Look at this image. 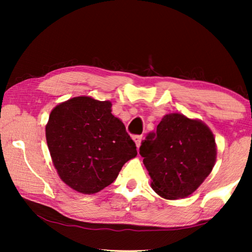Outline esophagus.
I'll use <instances>...</instances> for the list:
<instances>
[{"label": "esophagus", "mask_w": 252, "mask_h": 252, "mask_svg": "<svg viewBox=\"0 0 252 252\" xmlns=\"http://www.w3.org/2000/svg\"><path fill=\"white\" fill-rule=\"evenodd\" d=\"M134 141H135V144L137 147V149H139L140 146H141V141H142V135H135L133 137Z\"/></svg>", "instance_id": "1"}]
</instances>
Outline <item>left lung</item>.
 I'll return each mask as SVG.
<instances>
[{
  "mask_svg": "<svg viewBox=\"0 0 252 252\" xmlns=\"http://www.w3.org/2000/svg\"><path fill=\"white\" fill-rule=\"evenodd\" d=\"M140 155L151 178V188L166 199L192 194L211 173L217 158L213 133L198 119L168 113L149 133Z\"/></svg>",
  "mask_w": 252,
  "mask_h": 252,
  "instance_id": "1",
  "label": "left lung"
}]
</instances>
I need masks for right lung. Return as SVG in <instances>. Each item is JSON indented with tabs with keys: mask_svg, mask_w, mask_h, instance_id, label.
I'll return each mask as SVG.
<instances>
[{
	"mask_svg": "<svg viewBox=\"0 0 252 252\" xmlns=\"http://www.w3.org/2000/svg\"><path fill=\"white\" fill-rule=\"evenodd\" d=\"M111 102L78 96L55 106L46 126L47 144L60 178L81 194H95L118 177L137 155Z\"/></svg>",
	"mask_w": 252,
	"mask_h": 252,
	"instance_id": "obj_1",
	"label": "right lung"
}]
</instances>
